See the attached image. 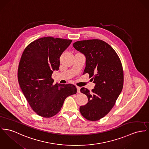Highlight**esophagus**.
Instances as JSON below:
<instances>
[{
  "label": "esophagus",
  "mask_w": 149,
  "mask_h": 149,
  "mask_svg": "<svg viewBox=\"0 0 149 149\" xmlns=\"http://www.w3.org/2000/svg\"><path fill=\"white\" fill-rule=\"evenodd\" d=\"M76 88H77V93H80V88L79 87V86H76Z\"/></svg>",
  "instance_id": "34e87169"
}]
</instances>
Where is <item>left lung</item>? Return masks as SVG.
Here are the masks:
<instances>
[{
  "label": "left lung",
  "instance_id": "obj_1",
  "mask_svg": "<svg viewBox=\"0 0 149 149\" xmlns=\"http://www.w3.org/2000/svg\"><path fill=\"white\" fill-rule=\"evenodd\" d=\"M73 46L85 56L86 67L83 74L88 73L95 84L91 91L85 88L80 89L88 98L86 104L80 106V112L88 120H99L112 109L123 89L121 62L113 48L102 40H79L74 42Z\"/></svg>",
  "mask_w": 149,
  "mask_h": 149
}]
</instances>
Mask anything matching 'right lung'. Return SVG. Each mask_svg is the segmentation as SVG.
Instances as JSON below:
<instances>
[{"label":"right lung","mask_w":149,"mask_h":149,"mask_svg":"<svg viewBox=\"0 0 149 149\" xmlns=\"http://www.w3.org/2000/svg\"><path fill=\"white\" fill-rule=\"evenodd\" d=\"M72 40L43 37L25 49L18 68L20 88L30 107L43 118L56 115L65 98L77 93L72 84H54V70L59 68L60 57Z\"/></svg>","instance_id":"right-lung-1"}]
</instances>
